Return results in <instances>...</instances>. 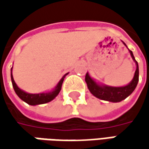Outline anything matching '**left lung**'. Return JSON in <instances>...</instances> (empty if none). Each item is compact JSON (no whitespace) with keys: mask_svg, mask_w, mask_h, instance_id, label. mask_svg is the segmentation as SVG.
<instances>
[{"mask_svg":"<svg viewBox=\"0 0 149 149\" xmlns=\"http://www.w3.org/2000/svg\"><path fill=\"white\" fill-rule=\"evenodd\" d=\"M125 45V43H123ZM130 54L135 62L137 68L134 73V76L133 78L132 81L123 87H111L108 85H101L95 82L92 78L89 76L87 73L85 75V82L87 84L88 89L92 95L96 98L102 100H106L109 102L117 103L122 100H125L128 96L131 95L136 88L138 82H139V65L138 62L135 60L134 54L131 50H129Z\"/></svg>","mask_w":149,"mask_h":149,"instance_id":"1","label":"left lung"}]
</instances>
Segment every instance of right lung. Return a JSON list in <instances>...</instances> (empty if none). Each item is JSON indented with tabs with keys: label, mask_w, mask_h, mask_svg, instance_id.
<instances>
[{
	"label": "right lung",
	"mask_w": 149,
	"mask_h": 149,
	"mask_svg": "<svg viewBox=\"0 0 149 149\" xmlns=\"http://www.w3.org/2000/svg\"><path fill=\"white\" fill-rule=\"evenodd\" d=\"M67 75V74H65L63 77L61 78L59 83L57 84V85L55 86L52 91L47 92V93H41V94H29L26 93L25 91H23L22 89H20L15 82L13 75H12V68H11V74H10V78H11V82H12V86L14 88L15 94L19 96L20 100L25 101L30 105H37V104H46L48 102H50L51 100H53L59 95L60 91L61 90V86L64 81V79Z\"/></svg>",
	"instance_id": "obj_1"
}]
</instances>
